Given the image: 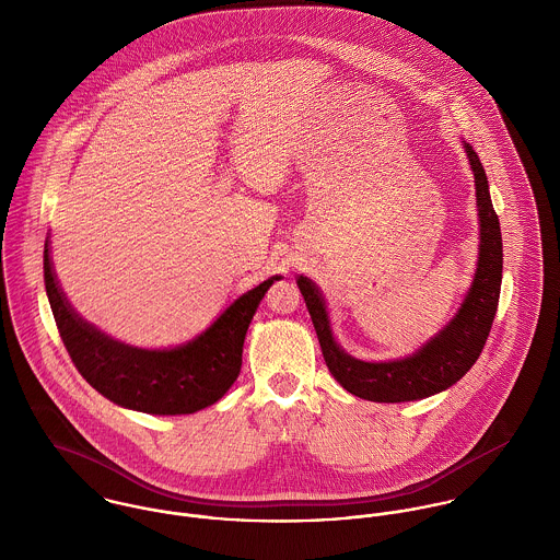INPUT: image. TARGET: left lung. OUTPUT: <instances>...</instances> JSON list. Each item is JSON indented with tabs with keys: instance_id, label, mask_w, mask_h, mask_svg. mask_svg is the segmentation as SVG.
Instances as JSON below:
<instances>
[{
	"instance_id": "obj_1",
	"label": "left lung",
	"mask_w": 560,
	"mask_h": 560,
	"mask_svg": "<svg viewBox=\"0 0 560 560\" xmlns=\"http://www.w3.org/2000/svg\"><path fill=\"white\" fill-rule=\"evenodd\" d=\"M466 153L475 172L480 218L479 265L475 282L455 319L416 353L395 362H360L347 355L331 338L319 289L308 278H298L329 373L347 393L360 399L375 402L424 399L451 388L479 360L500 300L502 235L479 155L470 144H466Z\"/></svg>"
}]
</instances>
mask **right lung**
I'll use <instances>...</instances> for the list:
<instances>
[{"label":"right lung","instance_id":"right-lung-1","mask_svg":"<svg viewBox=\"0 0 560 560\" xmlns=\"http://www.w3.org/2000/svg\"><path fill=\"white\" fill-rule=\"evenodd\" d=\"M45 289L60 338L81 377L122 407L176 416L222 399L240 377L245 331L273 276L241 295L205 334L176 349H138L78 317L58 287L45 243Z\"/></svg>","mask_w":560,"mask_h":560}]
</instances>
